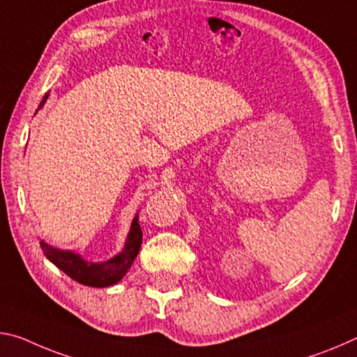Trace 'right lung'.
<instances>
[{
  "label": "right lung",
  "mask_w": 357,
  "mask_h": 357,
  "mask_svg": "<svg viewBox=\"0 0 357 357\" xmlns=\"http://www.w3.org/2000/svg\"><path fill=\"white\" fill-rule=\"evenodd\" d=\"M49 95H45L39 104V109L44 106ZM142 243V229L139 225V215H136L131 223V229L128 232L126 242L123 250L119 255L104 262H90L85 261L80 255H75L74 251L69 250H58L47 245L40 241V248H43L45 258L50 262L71 277L75 282L85 286H93V288H106L119 283L121 278L130 271L134 259L140 250Z\"/></svg>",
  "instance_id": "right-lung-1"
}]
</instances>
